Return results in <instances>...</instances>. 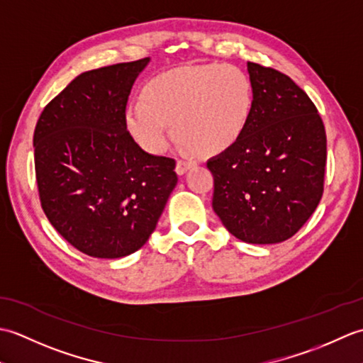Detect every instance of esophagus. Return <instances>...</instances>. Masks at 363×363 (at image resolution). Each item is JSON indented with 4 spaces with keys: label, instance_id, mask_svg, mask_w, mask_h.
Here are the masks:
<instances>
[{
    "label": "esophagus",
    "instance_id": "esophagus-1",
    "mask_svg": "<svg viewBox=\"0 0 363 363\" xmlns=\"http://www.w3.org/2000/svg\"><path fill=\"white\" fill-rule=\"evenodd\" d=\"M191 165H194V162H190V160H177V164H176V173L179 174V176L186 174L187 169H189Z\"/></svg>",
    "mask_w": 363,
    "mask_h": 363
}]
</instances>
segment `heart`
Wrapping results in <instances>:
<instances>
[{"label":"heart","mask_w":363,"mask_h":363,"mask_svg":"<svg viewBox=\"0 0 363 363\" xmlns=\"http://www.w3.org/2000/svg\"><path fill=\"white\" fill-rule=\"evenodd\" d=\"M143 101L128 106L126 128L145 151H164L176 135L204 156L229 150L245 133L252 84L242 68L204 64L157 74L143 87Z\"/></svg>","instance_id":"b5f03b06"}]
</instances>
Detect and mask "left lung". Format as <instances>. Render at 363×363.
I'll list each match as a JSON object with an SVG mask.
<instances>
[{
    "instance_id": "1",
    "label": "left lung",
    "mask_w": 363,
    "mask_h": 363,
    "mask_svg": "<svg viewBox=\"0 0 363 363\" xmlns=\"http://www.w3.org/2000/svg\"><path fill=\"white\" fill-rule=\"evenodd\" d=\"M252 84L242 137L207 160L212 207L235 238L273 245L295 235L317 209L326 167V133L317 107L289 76L246 64Z\"/></svg>"
}]
</instances>
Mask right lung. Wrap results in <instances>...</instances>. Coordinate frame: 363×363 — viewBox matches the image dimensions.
I'll return each instance as SVG.
<instances>
[{"mask_svg": "<svg viewBox=\"0 0 363 363\" xmlns=\"http://www.w3.org/2000/svg\"><path fill=\"white\" fill-rule=\"evenodd\" d=\"M150 60L81 73L45 107L34 130L43 212L90 257L140 250L177 184L176 162L143 151L126 128L130 89Z\"/></svg>", "mask_w": 363, "mask_h": 363, "instance_id": "1", "label": "right lung"}]
</instances>
